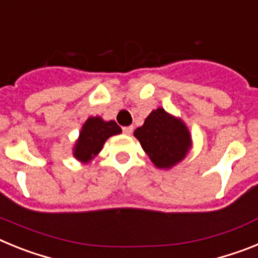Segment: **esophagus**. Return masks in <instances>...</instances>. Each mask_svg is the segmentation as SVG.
Segmentation results:
<instances>
[{
    "label": "esophagus",
    "mask_w": 258,
    "mask_h": 258,
    "mask_svg": "<svg viewBox=\"0 0 258 258\" xmlns=\"http://www.w3.org/2000/svg\"><path fill=\"white\" fill-rule=\"evenodd\" d=\"M132 132H133V126H124L122 127V133L124 134H132Z\"/></svg>",
    "instance_id": "obj_1"
}]
</instances>
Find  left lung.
Returning <instances> with one entry per match:
<instances>
[{
	"instance_id": "obj_1",
	"label": "left lung",
	"mask_w": 258,
	"mask_h": 258,
	"mask_svg": "<svg viewBox=\"0 0 258 258\" xmlns=\"http://www.w3.org/2000/svg\"><path fill=\"white\" fill-rule=\"evenodd\" d=\"M134 136L157 168H170L181 161L190 149V133L181 120L163 108L152 111Z\"/></svg>"
}]
</instances>
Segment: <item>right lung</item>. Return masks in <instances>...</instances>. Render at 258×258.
<instances>
[{
	"instance_id": "obj_1",
	"label": "right lung",
	"mask_w": 258,
	"mask_h": 258,
	"mask_svg": "<svg viewBox=\"0 0 258 258\" xmlns=\"http://www.w3.org/2000/svg\"><path fill=\"white\" fill-rule=\"evenodd\" d=\"M120 133L121 127L115 121L106 122L101 117L88 118L75 147V156L81 161H89L101 151L109 137Z\"/></svg>"
}]
</instances>
